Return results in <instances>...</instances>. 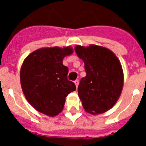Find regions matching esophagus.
I'll return each instance as SVG.
<instances>
[{
    "label": "esophagus",
    "instance_id": "1",
    "mask_svg": "<svg viewBox=\"0 0 146 146\" xmlns=\"http://www.w3.org/2000/svg\"><path fill=\"white\" fill-rule=\"evenodd\" d=\"M74 83H75L76 87V89H77L78 86H79V80H75V81H74Z\"/></svg>",
    "mask_w": 146,
    "mask_h": 146
}]
</instances>
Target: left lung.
<instances>
[{
  "label": "left lung",
  "mask_w": 146,
  "mask_h": 146,
  "mask_svg": "<svg viewBox=\"0 0 146 146\" xmlns=\"http://www.w3.org/2000/svg\"><path fill=\"white\" fill-rule=\"evenodd\" d=\"M75 51L85 64L86 77L80 80L78 95L87 113L106 112L119 99L123 86V72L117 57L107 48L77 45Z\"/></svg>",
  "instance_id": "1"
}]
</instances>
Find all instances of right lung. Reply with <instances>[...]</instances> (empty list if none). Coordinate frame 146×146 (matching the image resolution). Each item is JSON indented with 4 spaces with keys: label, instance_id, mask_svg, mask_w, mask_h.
I'll use <instances>...</instances> for the list:
<instances>
[{
    "label": "right lung",
    "instance_id": "obj_1",
    "mask_svg": "<svg viewBox=\"0 0 146 146\" xmlns=\"http://www.w3.org/2000/svg\"><path fill=\"white\" fill-rule=\"evenodd\" d=\"M72 47H50L34 50L23 60L20 84L28 102L40 113L54 117L64 109L65 98L76 90L67 80L63 59L72 54Z\"/></svg>",
    "mask_w": 146,
    "mask_h": 146
}]
</instances>
